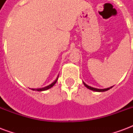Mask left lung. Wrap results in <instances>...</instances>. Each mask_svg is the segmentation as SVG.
I'll return each instance as SVG.
<instances>
[{
  "mask_svg": "<svg viewBox=\"0 0 133 133\" xmlns=\"http://www.w3.org/2000/svg\"><path fill=\"white\" fill-rule=\"evenodd\" d=\"M84 85H85V86L87 88H88V89L91 90H93V91H96V92H104V91H107V90H108L111 88L112 87L110 88H105V89H98V88H92V87H90L89 85H88L86 84L83 83Z\"/></svg>",
  "mask_w": 133,
  "mask_h": 133,
  "instance_id": "8db88e82",
  "label": "left lung"
}]
</instances>
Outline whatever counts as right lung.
<instances>
[{
    "mask_svg": "<svg viewBox=\"0 0 133 133\" xmlns=\"http://www.w3.org/2000/svg\"><path fill=\"white\" fill-rule=\"evenodd\" d=\"M58 76H59V75H58ZM58 78H56V80H55L54 82H52V83L50 84V85H48V86L46 87H44V88H36V89H35V88H32V90H37V91H43V90H46L48 89H50V88H52V87L53 86L55 83H56V82H57V81H58Z\"/></svg>",
    "mask_w": 133,
    "mask_h": 133,
    "instance_id": "add662e5",
    "label": "right lung"
}]
</instances>
